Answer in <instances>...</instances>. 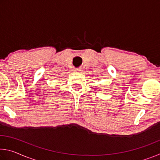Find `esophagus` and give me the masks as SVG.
<instances>
[{
  "instance_id": "obj_1",
  "label": "esophagus",
  "mask_w": 160,
  "mask_h": 160,
  "mask_svg": "<svg viewBox=\"0 0 160 160\" xmlns=\"http://www.w3.org/2000/svg\"><path fill=\"white\" fill-rule=\"evenodd\" d=\"M76 70H77V71H80V69H76Z\"/></svg>"
}]
</instances>
